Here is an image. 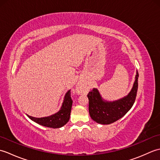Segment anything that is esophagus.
I'll list each match as a JSON object with an SVG mask.
<instances>
[{
    "label": "esophagus",
    "mask_w": 160,
    "mask_h": 160,
    "mask_svg": "<svg viewBox=\"0 0 160 160\" xmlns=\"http://www.w3.org/2000/svg\"><path fill=\"white\" fill-rule=\"evenodd\" d=\"M84 90H85V87L83 85V84H78L77 86V91L78 93H84Z\"/></svg>",
    "instance_id": "obj_1"
}]
</instances>
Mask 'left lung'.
<instances>
[{
	"label": "left lung",
	"mask_w": 160,
	"mask_h": 160,
	"mask_svg": "<svg viewBox=\"0 0 160 160\" xmlns=\"http://www.w3.org/2000/svg\"><path fill=\"white\" fill-rule=\"evenodd\" d=\"M139 74L137 71L135 81L131 92L120 100L106 102L102 100L97 89H93L87 95L91 118L97 123L110 124L122 118L131 109L137 96Z\"/></svg>",
	"instance_id": "left-lung-1"
}]
</instances>
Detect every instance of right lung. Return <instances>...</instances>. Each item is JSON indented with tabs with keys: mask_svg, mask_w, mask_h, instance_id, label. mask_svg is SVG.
<instances>
[{
	"mask_svg": "<svg viewBox=\"0 0 160 160\" xmlns=\"http://www.w3.org/2000/svg\"><path fill=\"white\" fill-rule=\"evenodd\" d=\"M72 103L73 100L71 98V90H69L64 96L62 107L58 113L49 117L40 118H33L29 115L28 116L32 120L44 127L52 128H60L66 124L69 120Z\"/></svg>",
	"mask_w": 160,
	"mask_h": 160,
	"instance_id": "add662e5",
	"label": "right lung"
}]
</instances>
